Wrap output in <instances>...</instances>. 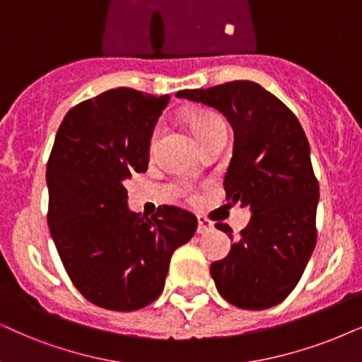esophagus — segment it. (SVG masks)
Here are the masks:
<instances>
[{"label":"esophagus","instance_id":"1","mask_svg":"<svg viewBox=\"0 0 362 362\" xmlns=\"http://www.w3.org/2000/svg\"><path fill=\"white\" fill-rule=\"evenodd\" d=\"M197 221H199V227H197V232H199V234H209V232L214 230V223L210 222L209 218L199 215V217H197Z\"/></svg>","mask_w":362,"mask_h":362}]
</instances>
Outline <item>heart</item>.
<instances>
[{
	"label": "heart",
	"mask_w": 362,
	"mask_h": 362,
	"mask_svg": "<svg viewBox=\"0 0 362 362\" xmlns=\"http://www.w3.org/2000/svg\"><path fill=\"white\" fill-rule=\"evenodd\" d=\"M187 125H189L192 135L195 136L197 144H202L205 139H209L215 132L226 130V122L222 120V117L210 112V110H192L189 115H187ZM160 132H162V128L155 127L152 135H150V152H153L155 145H157Z\"/></svg>",
	"instance_id": "heart-1"
}]
</instances>
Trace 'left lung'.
I'll return each mask as SVG.
<instances>
[{"mask_svg": "<svg viewBox=\"0 0 362 362\" xmlns=\"http://www.w3.org/2000/svg\"><path fill=\"white\" fill-rule=\"evenodd\" d=\"M177 97L217 108L230 122L226 200L252 212L227 257L210 265L217 291L235 308H274L294 291L317 240L319 182L308 136L294 113L254 81L182 90ZM215 227L234 239L227 223Z\"/></svg>", "mask_w": 362, "mask_h": 362, "instance_id": "left-lung-1", "label": "left lung"}]
</instances>
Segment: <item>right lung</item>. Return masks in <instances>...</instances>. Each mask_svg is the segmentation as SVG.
I'll use <instances>...</instances> for the list:
<instances>
[{
	"label": "right lung",
	"mask_w": 362,
	"mask_h": 362,
	"mask_svg": "<svg viewBox=\"0 0 362 362\" xmlns=\"http://www.w3.org/2000/svg\"><path fill=\"white\" fill-rule=\"evenodd\" d=\"M168 95L113 88L63 118L47 163L48 226L73 286L91 304L136 310L162 294L172 254L197 217L163 205L152 217L127 207L125 180L148 168V141Z\"/></svg>",
	"instance_id": "obj_1"
}]
</instances>
